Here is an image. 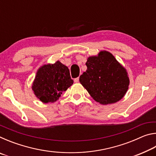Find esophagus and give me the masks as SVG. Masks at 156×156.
<instances>
[{"instance_id": "esophagus-1", "label": "esophagus", "mask_w": 156, "mask_h": 156, "mask_svg": "<svg viewBox=\"0 0 156 156\" xmlns=\"http://www.w3.org/2000/svg\"><path fill=\"white\" fill-rule=\"evenodd\" d=\"M78 81H79V78H76L74 79L75 83H78Z\"/></svg>"}]
</instances>
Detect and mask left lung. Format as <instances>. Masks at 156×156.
I'll list each match as a JSON object with an SVG mask.
<instances>
[{
	"label": "left lung",
	"mask_w": 156,
	"mask_h": 156,
	"mask_svg": "<svg viewBox=\"0 0 156 156\" xmlns=\"http://www.w3.org/2000/svg\"><path fill=\"white\" fill-rule=\"evenodd\" d=\"M86 65L87 69L79 80L95 101L107 105L125 96L129 85L127 71L112 53L100 51L89 56Z\"/></svg>",
	"instance_id": "1"
}]
</instances>
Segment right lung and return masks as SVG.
Listing matches in <instances>:
<instances>
[{"instance_id": "obj_1", "label": "right lung", "mask_w": 156, "mask_h": 156, "mask_svg": "<svg viewBox=\"0 0 156 156\" xmlns=\"http://www.w3.org/2000/svg\"><path fill=\"white\" fill-rule=\"evenodd\" d=\"M73 83L69 68L57 60L54 64L41 66L37 70L31 89L37 98L43 103H49L58 100Z\"/></svg>"}]
</instances>
